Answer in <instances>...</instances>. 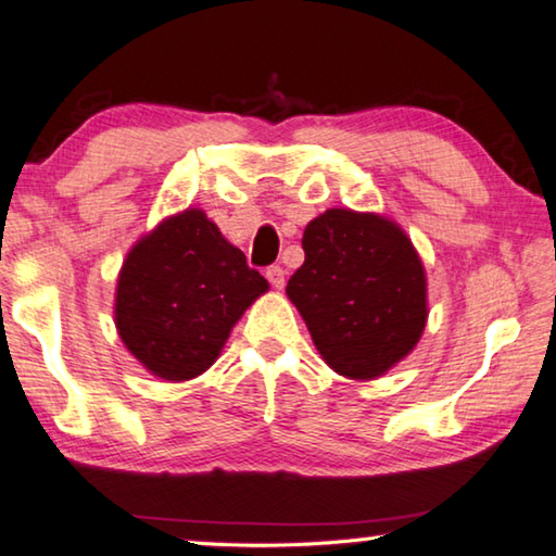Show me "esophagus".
I'll use <instances>...</instances> for the list:
<instances>
[{
	"instance_id": "1",
	"label": "esophagus",
	"mask_w": 556,
	"mask_h": 556,
	"mask_svg": "<svg viewBox=\"0 0 556 556\" xmlns=\"http://www.w3.org/2000/svg\"><path fill=\"white\" fill-rule=\"evenodd\" d=\"M267 279L275 289H285V269H281L279 264H271V267H267Z\"/></svg>"
}]
</instances>
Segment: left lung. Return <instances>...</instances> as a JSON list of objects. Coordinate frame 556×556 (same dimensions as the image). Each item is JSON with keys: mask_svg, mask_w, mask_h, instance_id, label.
<instances>
[{"mask_svg": "<svg viewBox=\"0 0 556 556\" xmlns=\"http://www.w3.org/2000/svg\"><path fill=\"white\" fill-rule=\"evenodd\" d=\"M304 264L287 294L321 359L375 379L407 357L427 325V279L407 235L377 214L329 210L302 237Z\"/></svg>", "mask_w": 556, "mask_h": 556, "instance_id": "8db88e82", "label": "left lung"}]
</instances>
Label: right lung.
I'll use <instances>...</instances> for the list:
<instances>
[{"label":"right lung","mask_w":556,"mask_h":556,"mask_svg":"<svg viewBox=\"0 0 556 556\" xmlns=\"http://www.w3.org/2000/svg\"><path fill=\"white\" fill-rule=\"evenodd\" d=\"M267 289L204 212L187 210L127 254L114 321L152 375L185 382L212 367L231 327Z\"/></svg>","instance_id":"right-lung-1"}]
</instances>
